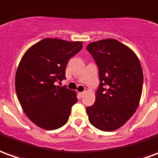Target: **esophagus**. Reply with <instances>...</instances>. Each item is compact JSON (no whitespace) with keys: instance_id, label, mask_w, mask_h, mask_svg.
<instances>
[{"instance_id":"34e87169","label":"esophagus","mask_w":158,"mask_h":158,"mask_svg":"<svg viewBox=\"0 0 158 158\" xmlns=\"http://www.w3.org/2000/svg\"><path fill=\"white\" fill-rule=\"evenodd\" d=\"M85 94V92H81V93H79V96L81 97V98H82L83 96H84Z\"/></svg>"}]
</instances>
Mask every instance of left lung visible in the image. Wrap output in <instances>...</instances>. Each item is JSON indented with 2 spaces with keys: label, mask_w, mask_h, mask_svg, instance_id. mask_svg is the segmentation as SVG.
Instances as JSON below:
<instances>
[{
  "label": "left lung",
  "mask_w": 158,
  "mask_h": 158,
  "mask_svg": "<svg viewBox=\"0 0 158 158\" xmlns=\"http://www.w3.org/2000/svg\"><path fill=\"white\" fill-rule=\"evenodd\" d=\"M99 67V85L95 103L87 107L90 123L110 132L123 126L139 105L143 71L135 52L116 39H105L87 47Z\"/></svg>",
  "instance_id": "8db88e82"
}]
</instances>
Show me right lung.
Listing matches in <instances>:
<instances>
[{
    "instance_id": "obj_1",
    "label": "right lung",
    "mask_w": 158,
    "mask_h": 158,
    "mask_svg": "<svg viewBox=\"0 0 158 158\" xmlns=\"http://www.w3.org/2000/svg\"><path fill=\"white\" fill-rule=\"evenodd\" d=\"M82 41L45 38L32 45L20 60L15 76L18 99L28 118L46 130L64 126L77 93L56 81L65 78L69 59L80 52Z\"/></svg>"
}]
</instances>
